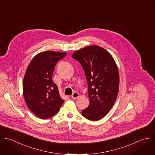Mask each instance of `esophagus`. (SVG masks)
Wrapping results in <instances>:
<instances>
[{
  "instance_id": "esophagus-1",
  "label": "esophagus",
  "mask_w": 155,
  "mask_h": 155,
  "mask_svg": "<svg viewBox=\"0 0 155 155\" xmlns=\"http://www.w3.org/2000/svg\"><path fill=\"white\" fill-rule=\"evenodd\" d=\"M78 97H79V94L76 92H74L71 95V98L72 99H77V98H78Z\"/></svg>"
}]
</instances>
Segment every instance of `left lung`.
Wrapping results in <instances>:
<instances>
[{"instance_id": "obj_1", "label": "left lung", "mask_w": 155, "mask_h": 155, "mask_svg": "<svg viewBox=\"0 0 155 155\" xmlns=\"http://www.w3.org/2000/svg\"><path fill=\"white\" fill-rule=\"evenodd\" d=\"M72 57L81 63L88 85L89 105L82 115L89 120H99L110 111L118 95L120 77L117 64L106 49L97 45L80 49Z\"/></svg>"}]
</instances>
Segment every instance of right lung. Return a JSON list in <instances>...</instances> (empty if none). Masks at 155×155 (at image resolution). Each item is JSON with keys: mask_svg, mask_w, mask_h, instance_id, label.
<instances>
[{"mask_svg": "<svg viewBox=\"0 0 155 155\" xmlns=\"http://www.w3.org/2000/svg\"><path fill=\"white\" fill-rule=\"evenodd\" d=\"M66 55L65 52H42L32 58L27 68L23 96L29 110L41 119L54 116L64 103L52 78L57 63Z\"/></svg>", "mask_w": 155, "mask_h": 155, "instance_id": "add662e5", "label": "right lung"}]
</instances>
